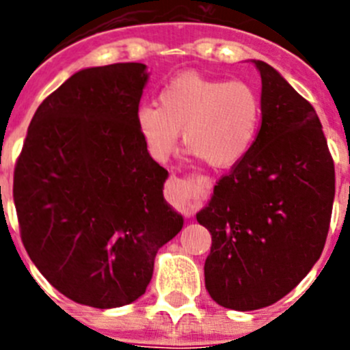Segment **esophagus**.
<instances>
[{"label":"esophagus","mask_w":350,"mask_h":350,"mask_svg":"<svg viewBox=\"0 0 350 350\" xmlns=\"http://www.w3.org/2000/svg\"><path fill=\"white\" fill-rule=\"evenodd\" d=\"M165 195L171 200V203H174L176 206L181 208L185 215H193L201 204V196L198 195L188 183L178 178L169 179L167 188H165Z\"/></svg>","instance_id":"obj_1"}]
</instances>
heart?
Segmentation results:
<instances>
[{
    "mask_svg": "<svg viewBox=\"0 0 350 350\" xmlns=\"http://www.w3.org/2000/svg\"><path fill=\"white\" fill-rule=\"evenodd\" d=\"M262 116L259 93L247 81L185 72L159 93V107L142 105L137 130L155 161H165L183 142L195 159L215 169L241 162L256 140Z\"/></svg>",
    "mask_w": 350,
    "mask_h": 350,
    "instance_id": "heart-1",
    "label": "heart"
}]
</instances>
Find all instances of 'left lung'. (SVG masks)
I'll return each instance as SVG.
<instances>
[{
	"instance_id": "8db88e82",
	"label": "left lung",
	"mask_w": 350,
	"mask_h": 350,
	"mask_svg": "<svg viewBox=\"0 0 350 350\" xmlns=\"http://www.w3.org/2000/svg\"><path fill=\"white\" fill-rule=\"evenodd\" d=\"M262 81V123L252 147L221 176L196 220L211 234L204 286L225 308L249 312L288 295L320 259L335 196L322 123L274 67Z\"/></svg>"
}]
</instances>
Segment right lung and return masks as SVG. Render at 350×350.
I'll return each mask as SVG.
<instances>
[{
  "label": "right lung",
  "instance_id": "right-lung-1",
  "mask_svg": "<svg viewBox=\"0 0 350 350\" xmlns=\"http://www.w3.org/2000/svg\"><path fill=\"white\" fill-rule=\"evenodd\" d=\"M147 79L140 62L72 74L37 108L16 161L13 200L25 249L79 305L135 301L157 250L183 228L162 195L167 171L137 130Z\"/></svg>",
  "mask_w": 350,
  "mask_h": 350
}]
</instances>
